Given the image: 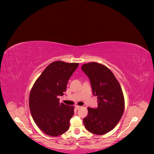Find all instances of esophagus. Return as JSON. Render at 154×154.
<instances>
[{
	"label": "esophagus",
	"mask_w": 154,
	"mask_h": 154,
	"mask_svg": "<svg viewBox=\"0 0 154 154\" xmlns=\"http://www.w3.org/2000/svg\"><path fill=\"white\" fill-rule=\"evenodd\" d=\"M80 107H80V106H75V108L77 109V110H78V109H79Z\"/></svg>",
	"instance_id": "esophagus-1"
}]
</instances>
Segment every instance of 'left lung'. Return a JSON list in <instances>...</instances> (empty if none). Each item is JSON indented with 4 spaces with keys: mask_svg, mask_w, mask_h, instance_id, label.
I'll list each match as a JSON object with an SVG mask.
<instances>
[{
    "mask_svg": "<svg viewBox=\"0 0 154 154\" xmlns=\"http://www.w3.org/2000/svg\"><path fill=\"white\" fill-rule=\"evenodd\" d=\"M82 70L89 79L92 94L97 97L98 102L97 108H88V115L83 119L84 126L92 134L103 135L116 126L124 114L122 88L112 71L103 65L85 63Z\"/></svg>",
    "mask_w": 154,
    "mask_h": 154,
    "instance_id": "8db88e82",
    "label": "left lung"
}]
</instances>
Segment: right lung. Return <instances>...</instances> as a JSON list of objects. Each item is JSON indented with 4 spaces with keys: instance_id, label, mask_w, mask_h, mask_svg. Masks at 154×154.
<instances>
[{
    "instance_id": "1",
    "label": "right lung",
    "mask_w": 154,
    "mask_h": 154,
    "mask_svg": "<svg viewBox=\"0 0 154 154\" xmlns=\"http://www.w3.org/2000/svg\"><path fill=\"white\" fill-rule=\"evenodd\" d=\"M78 63L55 61L45 69L32 87L29 108L35 123L45 134L56 137L68 131L74 107L59 102Z\"/></svg>"
}]
</instances>
